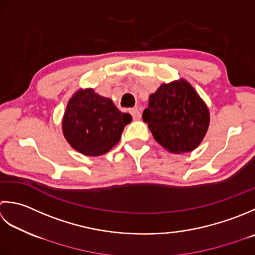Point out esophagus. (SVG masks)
Segmentation results:
<instances>
[{"instance_id":"34e87169","label":"esophagus","mask_w":255,"mask_h":255,"mask_svg":"<svg viewBox=\"0 0 255 255\" xmlns=\"http://www.w3.org/2000/svg\"><path fill=\"white\" fill-rule=\"evenodd\" d=\"M129 113H131L133 120H135V121L139 120V119H141V117H142L141 112H139L137 109H131V110H129Z\"/></svg>"}]
</instances>
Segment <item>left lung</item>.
<instances>
[{"label": "left lung", "instance_id": "1", "mask_svg": "<svg viewBox=\"0 0 255 255\" xmlns=\"http://www.w3.org/2000/svg\"><path fill=\"white\" fill-rule=\"evenodd\" d=\"M209 111L194 88L180 81L162 85L143 112L154 138L170 153L194 150L209 127Z\"/></svg>", "mask_w": 255, "mask_h": 255}]
</instances>
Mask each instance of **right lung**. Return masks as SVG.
<instances>
[{"instance_id": "add662e5", "label": "right lung", "mask_w": 255, "mask_h": 255, "mask_svg": "<svg viewBox=\"0 0 255 255\" xmlns=\"http://www.w3.org/2000/svg\"><path fill=\"white\" fill-rule=\"evenodd\" d=\"M132 121L110 99L92 89L77 91L68 102L62 131L72 147L87 156H100L120 141L123 128Z\"/></svg>"}]
</instances>
